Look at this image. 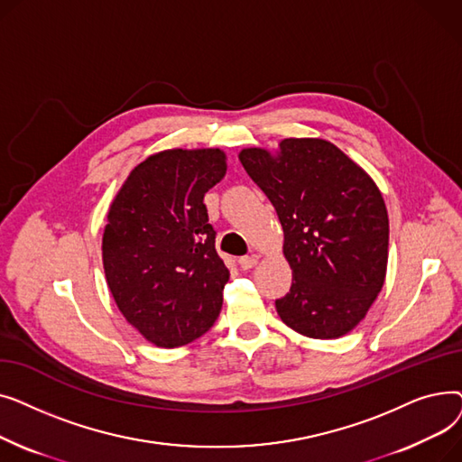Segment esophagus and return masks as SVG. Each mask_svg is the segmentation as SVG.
Listing matches in <instances>:
<instances>
[{"instance_id": "obj_1", "label": "esophagus", "mask_w": 462, "mask_h": 462, "mask_svg": "<svg viewBox=\"0 0 462 462\" xmlns=\"http://www.w3.org/2000/svg\"><path fill=\"white\" fill-rule=\"evenodd\" d=\"M256 263H258V258H256V256H244V258H239V265H241V270H244V272L253 270Z\"/></svg>"}]
</instances>
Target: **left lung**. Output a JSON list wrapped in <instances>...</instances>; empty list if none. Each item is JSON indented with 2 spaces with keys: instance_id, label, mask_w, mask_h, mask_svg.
I'll return each mask as SVG.
<instances>
[{
  "instance_id": "left-lung-1",
  "label": "left lung",
  "mask_w": 462,
  "mask_h": 462,
  "mask_svg": "<svg viewBox=\"0 0 462 462\" xmlns=\"http://www.w3.org/2000/svg\"><path fill=\"white\" fill-rule=\"evenodd\" d=\"M239 161L273 204L292 268L281 320L310 338L352 331L385 281L390 218L373 178L335 143L284 138L279 152L241 150Z\"/></svg>"
}]
</instances>
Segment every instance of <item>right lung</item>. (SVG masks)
Returning <instances> with one entry per match:
<instances>
[{
	"label": "right lung",
	"instance_id": "obj_1",
	"mask_svg": "<svg viewBox=\"0 0 462 462\" xmlns=\"http://www.w3.org/2000/svg\"><path fill=\"white\" fill-rule=\"evenodd\" d=\"M225 174L221 150H166L134 166L108 209V288L155 346L192 343L221 312L230 272L217 254L204 194Z\"/></svg>",
	"mask_w": 462,
	"mask_h": 462
}]
</instances>
